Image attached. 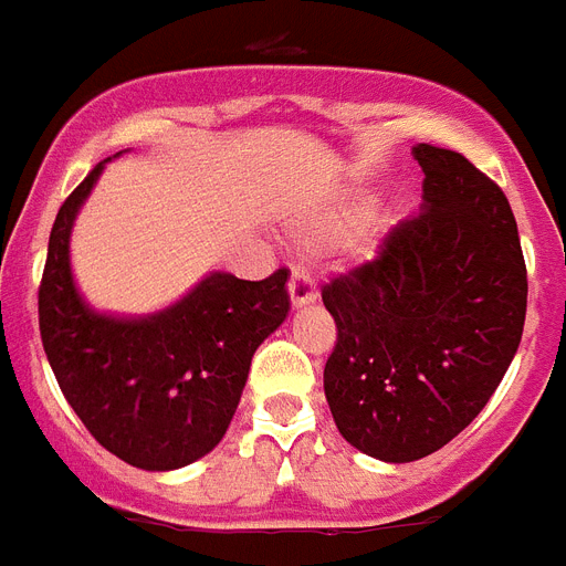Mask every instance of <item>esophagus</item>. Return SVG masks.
<instances>
[{
  "label": "esophagus",
  "instance_id": "obj_1",
  "mask_svg": "<svg viewBox=\"0 0 566 566\" xmlns=\"http://www.w3.org/2000/svg\"><path fill=\"white\" fill-rule=\"evenodd\" d=\"M289 297L294 306H310L317 297L315 283H312V272L306 265H294L292 277H289Z\"/></svg>",
  "mask_w": 566,
  "mask_h": 566
}]
</instances>
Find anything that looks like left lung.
<instances>
[{"mask_svg": "<svg viewBox=\"0 0 566 566\" xmlns=\"http://www.w3.org/2000/svg\"><path fill=\"white\" fill-rule=\"evenodd\" d=\"M422 208L324 289V390L340 437L385 462L440 451L515 358L526 263L509 199L454 149L419 144Z\"/></svg>", "mask_w": 566, "mask_h": 566, "instance_id": "1", "label": "left lung"}]
</instances>
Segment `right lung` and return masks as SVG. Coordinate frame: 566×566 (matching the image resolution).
Returning <instances> with one entry per match:
<instances>
[{
  "instance_id": "add662e5",
  "label": "right lung",
  "mask_w": 566,
  "mask_h": 566,
  "mask_svg": "<svg viewBox=\"0 0 566 566\" xmlns=\"http://www.w3.org/2000/svg\"><path fill=\"white\" fill-rule=\"evenodd\" d=\"M97 165L69 193L40 280V335L72 410L106 451L147 471L181 469L226 437L251 356L289 312L286 269L265 280L210 274L144 321L95 315L72 283L69 231Z\"/></svg>"
}]
</instances>
